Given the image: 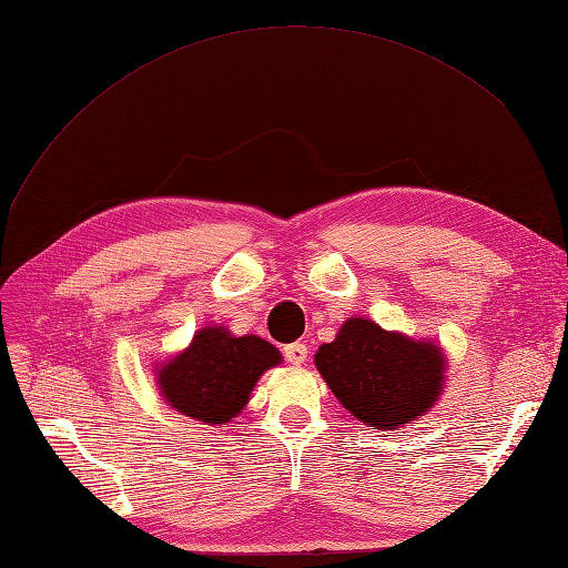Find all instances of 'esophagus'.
Masks as SVG:
<instances>
[{
	"instance_id": "34e87169",
	"label": "esophagus",
	"mask_w": 568,
	"mask_h": 568,
	"mask_svg": "<svg viewBox=\"0 0 568 568\" xmlns=\"http://www.w3.org/2000/svg\"><path fill=\"white\" fill-rule=\"evenodd\" d=\"M284 357H286V363H291V365H303L307 359V346L301 341L288 343V346H284Z\"/></svg>"
}]
</instances>
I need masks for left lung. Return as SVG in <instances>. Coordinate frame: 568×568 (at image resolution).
Wrapping results in <instances>:
<instances>
[{
    "label": "left lung",
    "mask_w": 568,
    "mask_h": 568,
    "mask_svg": "<svg viewBox=\"0 0 568 568\" xmlns=\"http://www.w3.org/2000/svg\"><path fill=\"white\" fill-rule=\"evenodd\" d=\"M315 365L338 403L379 432L426 415L445 384V355L434 341L386 332L365 317L343 322L315 353Z\"/></svg>",
    "instance_id": "1"
}]
</instances>
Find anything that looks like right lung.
Returning a JSON list of instances; mask_svg holds the SVG:
<instances>
[{
  "mask_svg": "<svg viewBox=\"0 0 568 568\" xmlns=\"http://www.w3.org/2000/svg\"><path fill=\"white\" fill-rule=\"evenodd\" d=\"M282 355L270 341L234 336L225 326L199 329L189 348L159 367L156 384L163 400L205 424H227L251 400L263 372L280 365Z\"/></svg>",
  "mask_w": 568,
  "mask_h": 568,
  "instance_id": "right-lung-1",
  "label": "right lung"
}]
</instances>
